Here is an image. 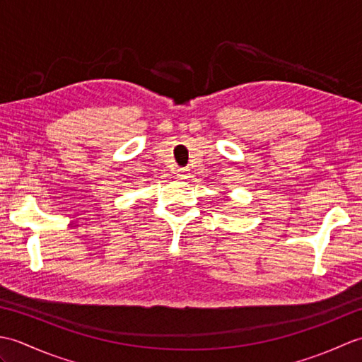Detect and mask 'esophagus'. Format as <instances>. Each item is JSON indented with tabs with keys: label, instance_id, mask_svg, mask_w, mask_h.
<instances>
[{
	"label": "esophagus",
	"instance_id": "1",
	"mask_svg": "<svg viewBox=\"0 0 362 362\" xmlns=\"http://www.w3.org/2000/svg\"><path fill=\"white\" fill-rule=\"evenodd\" d=\"M187 169H183V168H180V169H177V177H180V179H185L187 177Z\"/></svg>",
	"mask_w": 362,
	"mask_h": 362
}]
</instances>
